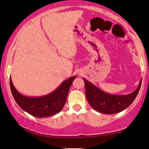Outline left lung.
Returning <instances> with one entry per match:
<instances>
[{
    "label": "left lung",
    "mask_w": 149,
    "mask_h": 149,
    "mask_svg": "<svg viewBox=\"0 0 149 149\" xmlns=\"http://www.w3.org/2000/svg\"><path fill=\"white\" fill-rule=\"evenodd\" d=\"M88 102L95 110L106 114L122 111L134 102L141 85V80L135 91L126 95H114L102 91L100 88L83 78Z\"/></svg>",
    "instance_id": "1"
}]
</instances>
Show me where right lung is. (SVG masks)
Instances as JSON below:
<instances>
[{
    "label": "right lung",
    "instance_id": "right-lung-1",
    "mask_svg": "<svg viewBox=\"0 0 149 149\" xmlns=\"http://www.w3.org/2000/svg\"><path fill=\"white\" fill-rule=\"evenodd\" d=\"M76 76H73L61 83L59 88L48 95L39 97H28L19 93L10 78L12 94L17 104L24 111L34 117L44 118L58 113L64 107L68 92Z\"/></svg>",
    "mask_w": 149,
    "mask_h": 149
}]
</instances>
